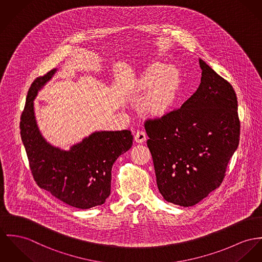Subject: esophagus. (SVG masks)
Masks as SVG:
<instances>
[{
    "label": "esophagus",
    "mask_w": 262,
    "mask_h": 262,
    "mask_svg": "<svg viewBox=\"0 0 262 262\" xmlns=\"http://www.w3.org/2000/svg\"><path fill=\"white\" fill-rule=\"evenodd\" d=\"M135 141L139 143H141L143 141H146V136H145V133L142 132V130H139L136 136H135Z\"/></svg>",
    "instance_id": "obj_1"
}]
</instances>
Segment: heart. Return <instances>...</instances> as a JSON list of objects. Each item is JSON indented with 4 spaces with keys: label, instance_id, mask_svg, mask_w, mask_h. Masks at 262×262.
Returning a JSON list of instances; mask_svg holds the SVG:
<instances>
[{
    "label": "heart",
    "instance_id": "heart-1",
    "mask_svg": "<svg viewBox=\"0 0 262 262\" xmlns=\"http://www.w3.org/2000/svg\"><path fill=\"white\" fill-rule=\"evenodd\" d=\"M181 86V75L172 66L154 64L139 82V90L146 94L145 108L152 115L165 114L177 101Z\"/></svg>",
    "mask_w": 262,
    "mask_h": 262
}]
</instances>
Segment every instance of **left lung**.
Wrapping results in <instances>:
<instances>
[{
	"instance_id": "left-lung-1",
	"label": "left lung",
	"mask_w": 262,
	"mask_h": 262,
	"mask_svg": "<svg viewBox=\"0 0 262 262\" xmlns=\"http://www.w3.org/2000/svg\"><path fill=\"white\" fill-rule=\"evenodd\" d=\"M200 66L201 84L181 107L144 121L159 190L184 207L221 186L241 137L232 85L203 60Z\"/></svg>"
}]
</instances>
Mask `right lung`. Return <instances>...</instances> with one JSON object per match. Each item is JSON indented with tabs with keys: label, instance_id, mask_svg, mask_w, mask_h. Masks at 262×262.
Segmentation results:
<instances>
[{
	"label": "right lung",
	"instance_id": "add662e5",
	"mask_svg": "<svg viewBox=\"0 0 262 262\" xmlns=\"http://www.w3.org/2000/svg\"><path fill=\"white\" fill-rule=\"evenodd\" d=\"M51 70L31 84L20 116V138L32 176L39 187L71 206L89 209L111 194L112 167L133 145L130 130L99 132L64 151L41 137L34 114V100L56 73Z\"/></svg>",
	"mask_w": 262,
	"mask_h": 262
}]
</instances>
